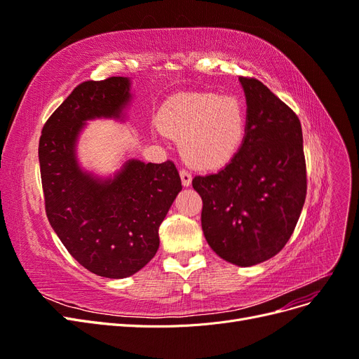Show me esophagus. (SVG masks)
<instances>
[{
    "instance_id": "1",
    "label": "esophagus",
    "mask_w": 359,
    "mask_h": 359,
    "mask_svg": "<svg viewBox=\"0 0 359 359\" xmlns=\"http://www.w3.org/2000/svg\"><path fill=\"white\" fill-rule=\"evenodd\" d=\"M180 177H181L182 186H184V187H189L190 184H191V173H190L189 170H186V169H181V170H180Z\"/></svg>"
}]
</instances>
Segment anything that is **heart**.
Returning a JSON list of instances; mask_svg holds the SVG:
<instances>
[{"label": "heart", "instance_id": "1", "mask_svg": "<svg viewBox=\"0 0 359 359\" xmlns=\"http://www.w3.org/2000/svg\"><path fill=\"white\" fill-rule=\"evenodd\" d=\"M160 127L180 139L181 154L191 166L215 169L240 149L245 111L233 95L190 93L172 97L160 112Z\"/></svg>", "mask_w": 359, "mask_h": 359}]
</instances>
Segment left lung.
Wrapping results in <instances>:
<instances>
[{"instance_id":"left-lung-1","label":"left lung","mask_w":359,"mask_h":359,"mask_svg":"<svg viewBox=\"0 0 359 359\" xmlns=\"http://www.w3.org/2000/svg\"><path fill=\"white\" fill-rule=\"evenodd\" d=\"M245 135L238 153L215 173L194 177L203 202L202 231L222 259L252 266L286 245L307 194L301 123L266 86L241 76Z\"/></svg>"}]
</instances>
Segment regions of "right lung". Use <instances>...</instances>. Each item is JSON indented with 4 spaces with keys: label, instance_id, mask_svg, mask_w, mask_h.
I'll use <instances>...</instances> for the list:
<instances>
[{
    "label": "right lung",
    "instance_id": "obj_1",
    "mask_svg": "<svg viewBox=\"0 0 359 359\" xmlns=\"http://www.w3.org/2000/svg\"><path fill=\"white\" fill-rule=\"evenodd\" d=\"M130 79L79 83L43 126L39 161L48 220L67 252L91 273L126 278L157 253L158 227L181 191L170 160H127L114 178L81 169L76 142L85 121L121 118Z\"/></svg>",
    "mask_w": 359,
    "mask_h": 359
}]
</instances>
